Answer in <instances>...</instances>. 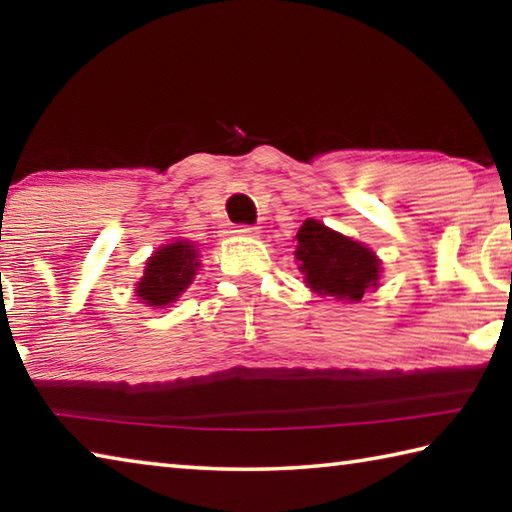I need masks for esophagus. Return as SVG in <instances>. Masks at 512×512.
Masks as SVG:
<instances>
[{
	"mask_svg": "<svg viewBox=\"0 0 512 512\" xmlns=\"http://www.w3.org/2000/svg\"><path fill=\"white\" fill-rule=\"evenodd\" d=\"M259 232V228L255 225H232V223H225L221 235L228 237V235H246V237H255Z\"/></svg>",
	"mask_w": 512,
	"mask_h": 512,
	"instance_id": "esophagus-1",
	"label": "esophagus"
}]
</instances>
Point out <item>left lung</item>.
<instances>
[{
    "label": "left lung",
    "instance_id": "left-lung-1",
    "mask_svg": "<svg viewBox=\"0 0 512 512\" xmlns=\"http://www.w3.org/2000/svg\"><path fill=\"white\" fill-rule=\"evenodd\" d=\"M296 241L298 268L311 291L336 300L359 302L368 289H377L381 262L359 241L316 219H307L300 225Z\"/></svg>",
    "mask_w": 512,
    "mask_h": 512
}]
</instances>
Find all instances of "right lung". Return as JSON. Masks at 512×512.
<instances>
[{"label": "right lung", "instance_id": "obj_1", "mask_svg": "<svg viewBox=\"0 0 512 512\" xmlns=\"http://www.w3.org/2000/svg\"><path fill=\"white\" fill-rule=\"evenodd\" d=\"M198 268L201 262H198V250L192 241L160 246L146 259L144 275L135 284V293L144 305L155 309L167 307L183 296Z\"/></svg>", "mask_w": 512, "mask_h": 512}]
</instances>
